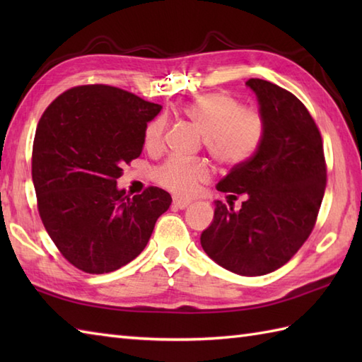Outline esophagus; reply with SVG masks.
Here are the masks:
<instances>
[{"label": "esophagus", "mask_w": 362, "mask_h": 362, "mask_svg": "<svg viewBox=\"0 0 362 362\" xmlns=\"http://www.w3.org/2000/svg\"><path fill=\"white\" fill-rule=\"evenodd\" d=\"M189 204H191V199H182V197H175L174 201H173V206H174V209H180V210L187 209V206H189Z\"/></svg>", "instance_id": "obj_1"}]
</instances>
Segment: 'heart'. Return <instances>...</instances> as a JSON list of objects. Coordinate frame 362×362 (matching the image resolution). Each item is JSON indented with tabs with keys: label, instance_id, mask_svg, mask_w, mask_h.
I'll list each match as a JSON object with an SVG mask.
<instances>
[{
	"label": "heart",
	"instance_id": "b5f03b06",
	"mask_svg": "<svg viewBox=\"0 0 362 362\" xmlns=\"http://www.w3.org/2000/svg\"><path fill=\"white\" fill-rule=\"evenodd\" d=\"M182 113L202 132L206 152L222 166H240L259 149L266 134L263 113L241 103L228 93H206L182 105ZM166 119L153 118L144 129V148L161 151L165 144ZM210 179V168L202 160L169 158L156 171V180L175 194L194 193Z\"/></svg>",
	"mask_w": 362,
	"mask_h": 362
}]
</instances>
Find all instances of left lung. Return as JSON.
<instances>
[{
  "label": "left lung",
  "mask_w": 362,
  "mask_h": 362,
  "mask_svg": "<svg viewBox=\"0 0 362 362\" xmlns=\"http://www.w3.org/2000/svg\"><path fill=\"white\" fill-rule=\"evenodd\" d=\"M266 134L255 156L235 166L218 191L245 194L240 210L216 201L214 219L201 244L227 271L255 276L286 264L308 240L327 185L324 143L311 113L291 91L249 79Z\"/></svg>",
  "instance_id": "1"
}]
</instances>
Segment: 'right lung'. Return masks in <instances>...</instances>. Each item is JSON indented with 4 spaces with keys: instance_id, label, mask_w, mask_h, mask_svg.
Masks as SVG:
<instances>
[{
    "instance_id": "1",
    "label": "right lung",
    "mask_w": 362,
    "mask_h": 362,
    "mask_svg": "<svg viewBox=\"0 0 362 362\" xmlns=\"http://www.w3.org/2000/svg\"><path fill=\"white\" fill-rule=\"evenodd\" d=\"M161 110L104 83L66 90L48 105L33 144L37 209L64 258L87 274L126 266L148 244L173 199L117 188L122 166L140 157L144 129Z\"/></svg>"
}]
</instances>
